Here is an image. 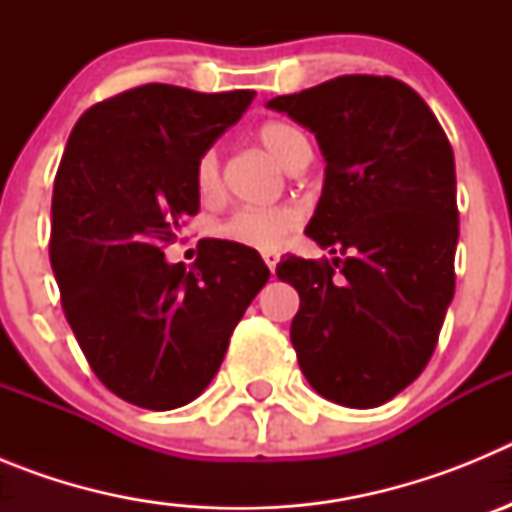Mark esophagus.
Here are the masks:
<instances>
[{
	"label": "esophagus",
	"instance_id": "34e87169",
	"mask_svg": "<svg viewBox=\"0 0 512 512\" xmlns=\"http://www.w3.org/2000/svg\"><path fill=\"white\" fill-rule=\"evenodd\" d=\"M264 261H266V266H269L271 274H274V271H277V264H279V253L266 251V253H264Z\"/></svg>",
	"mask_w": 512,
	"mask_h": 512
}]
</instances>
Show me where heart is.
Returning <instances> with one entry per match:
<instances>
[{
	"mask_svg": "<svg viewBox=\"0 0 512 512\" xmlns=\"http://www.w3.org/2000/svg\"><path fill=\"white\" fill-rule=\"evenodd\" d=\"M259 143L279 166L289 171L297 156L310 151L305 135L289 122L271 120L259 128ZM197 189L202 197H215L220 192V158L215 151H207L197 164ZM302 223V212L295 205L277 207H246L230 215L217 233L233 243L253 248V251H277L289 235Z\"/></svg>",
	"mask_w": 512,
	"mask_h": 512,
	"instance_id": "obj_1",
	"label": "heart"
}]
</instances>
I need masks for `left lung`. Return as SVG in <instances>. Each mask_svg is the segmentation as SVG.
Here are the masks:
<instances>
[{
  "label": "left lung",
  "instance_id": "1",
  "mask_svg": "<svg viewBox=\"0 0 512 512\" xmlns=\"http://www.w3.org/2000/svg\"><path fill=\"white\" fill-rule=\"evenodd\" d=\"M266 107L318 140L325 179L305 233L343 253L277 264L300 295L297 361L325 400L377 408L423 372L454 297V151L431 107L392 76H338Z\"/></svg>",
  "mask_w": 512,
  "mask_h": 512
}]
</instances>
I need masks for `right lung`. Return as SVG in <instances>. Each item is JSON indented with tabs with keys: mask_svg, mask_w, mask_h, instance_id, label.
Instances as JSON below:
<instances>
[{
	"mask_svg": "<svg viewBox=\"0 0 512 512\" xmlns=\"http://www.w3.org/2000/svg\"><path fill=\"white\" fill-rule=\"evenodd\" d=\"M253 97L146 84L84 112L63 151L51 207L63 312L104 387L138 408L200 397L269 279L241 243L205 238L189 269L161 251L200 210V158Z\"/></svg>",
	"mask_w": 512,
	"mask_h": 512,
	"instance_id": "add662e5",
	"label": "right lung"
}]
</instances>
